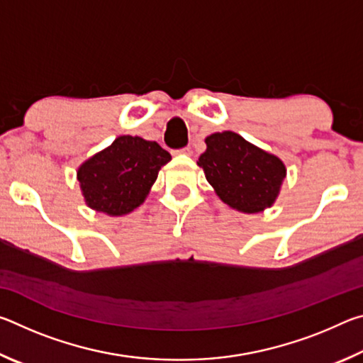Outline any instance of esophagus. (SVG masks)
I'll list each match as a JSON object with an SVG mask.
<instances>
[{"label":"esophagus","mask_w":363,"mask_h":363,"mask_svg":"<svg viewBox=\"0 0 363 363\" xmlns=\"http://www.w3.org/2000/svg\"><path fill=\"white\" fill-rule=\"evenodd\" d=\"M176 153H186V155H189V153H190V149H189V147H184V149L176 150Z\"/></svg>","instance_id":"34e87169"}]
</instances>
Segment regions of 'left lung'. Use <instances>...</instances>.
Masks as SVG:
<instances>
[{"mask_svg":"<svg viewBox=\"0 0 363 363\" xmlns=\"http://www.w3.org/2000/svg\"><path fill=\"white\" fill-rule=\"evenodd\" d=\"M205 143L206 150L196 164L225 205L248 214L274 205L286 176L279 157L232 131L214 133Z\"/></svg>","mask_w":363,"mask_h":363,"instance_id":"1","label":"left lung"}]
</instances>
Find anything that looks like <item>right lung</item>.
<instances>
[{
	"mask_svg": "<svg viewBox=\"0 0 363 363\" xmlns=\"http://www.w3.org/2000/svg\"><path fill=\"white\" fill-rule=\"evenodd\" d=\"M171 160L153 140L120 136L78 168L86 205L108 216H123L144 203L158 171Z\"/></svg>",
	"mask_w": 363,
	"mask_h": 363,
	"instance_id": "right-lung-1",
	"label": "right lung"
}]
</instances>
